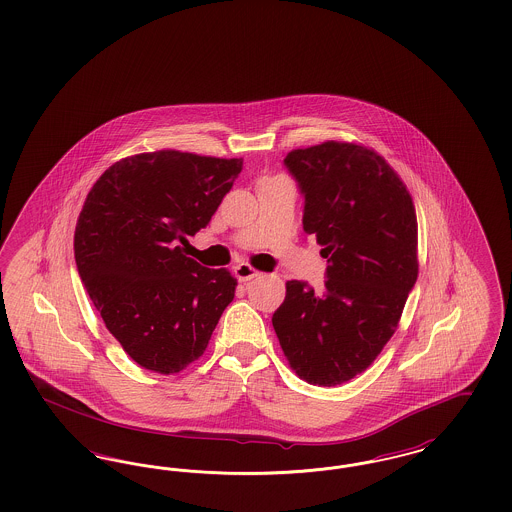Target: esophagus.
<instances>
[{"label":"esophagus","instance_id":"1","mask_svg":"<svg viewBox=\"0 0 512 512\" xmlns=\"http://www.w3.org/2000/svg\"><path fill=\"white\" fill-rule=\"evenodd\" d=\"M234 274H236V278L240 282H249V280L259 276V272L255 268H251L247 263H240V265L234 266Z\"/></svg>","mask_w":512,"mask_h":512}]
</instances>
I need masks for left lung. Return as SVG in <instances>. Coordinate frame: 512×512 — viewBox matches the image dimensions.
I'll return each instance as SVG.
<instances>
[{
	"mask_svg": "<svg viewBox=\"0 0 512 512\" xmlns=\"http://www.w3.org/2000/svg\"><path fill=\"white\" fill-rule=\"evenodd\" d=\"M305 198L303 230L328 259L324 291L289 280L272 326L310 385L362 373L396 331L417 282V217L406 184L379 154L328 141L284 160Z\"/></svg>",
	"mask_w": 512,
	"mask_h": 512,
	"instance_id": "obj_1",
	"label": "left lung"
}]
</instances>
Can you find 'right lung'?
I'll list each match as a JSON object with an SVG mask.
<instances>
[{"label": "right lung", "instance_id": "1", "mask_svg": "<svg viewBox=\"0 0 512 512\" xmlns=\"http://www.w3.org/2000/svg\"><path fill=\"white\" fill-rule=\"evenodd\" d=\"M242 158L179 150L110 165L89 190L74 234L82 284L108 331L144 369L179 373L204 354L234 299L236 278L186 257L209 225Z\"/></svg>", "mask_w": 512, "mask_h": 512}]
</instances>
